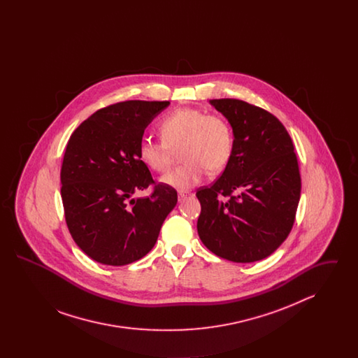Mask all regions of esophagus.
I'll return each mask as SVG.
<instances>
[{
  "label": "esophagus",
  "instance_id": "obj_1",
  "mask_svg": "<svg viewBox=\"0 0 358 358\" xmlns=\"http://www.w3.org/2000/svg\"><path fill=\"white\" fill-rule=\"evenodd\" d=\"M192 196H193V193H190L187 190H181V192H178V201H184V200H187V199L192 197Z\"/></svg>",
  "mask_w": 358,
  "mask_h": 358
}]
</instances>
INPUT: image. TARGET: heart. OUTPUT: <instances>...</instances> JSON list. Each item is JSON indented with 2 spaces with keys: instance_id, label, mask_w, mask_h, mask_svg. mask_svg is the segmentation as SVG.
<instances>
[{
  "instance_id": "heart-1",
  "label": "heart",
  "mask_w": 358,
  "mask_h": 358,
  "mask_svg": "<svg viewBox=\"0 0 358 358\" xmlns=\"http://www.w3.org/2000/svg\"><path fill=\"white\" fill-rule=\"evenodd\" d=\"M162 141L143 138L138 145L139 159L154 171L171 164V152L180 146L181 166L168 171L161 181L168 187L187 189L204 180L206 171L227 168L234 153V131L228 120L194 107H181L159 122Z\"/></svg>"
}]
</instances>
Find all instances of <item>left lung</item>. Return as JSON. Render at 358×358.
Masks as SVG:
<instances>
[{"label": "left lung", "mask_w": 358, "mask_h": 358, "mask_svg": "<svg viewBox=\"0 0 358 358\" xmlns=\"http://www.w3.org/2000/svg\"><path fill=\"white\" fill-rule=\"evenodd\" d=\"M210 104L232 126L234 153L220 178L196 193L197 232L215 255L252 263L287 238L301 197V174L286 127L271 113L238 99Z\"/></svg>", "instance_id": "1"}]
</instances>
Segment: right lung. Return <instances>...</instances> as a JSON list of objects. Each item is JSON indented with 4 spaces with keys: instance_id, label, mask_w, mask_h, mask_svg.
<instances>
[{
    "instance_id": "obj_1",
    "label": "right lung",
    "mask_w": 358,
    "mask_h": 358,
    "mask_svg": "<svg viewBox=\"0 0 358 358\" xmlns=\"http://www.w3.org/2000/svg\"><path fill=\"white\" fill-rule=\"evenodd\" d=\"M169 104L115 103L69 136L60 171L66 222L78 247L98 263L124 266L143 257L177 204L176 189L155 184L138 155L145 129ZM150 185L149 198L131 197Z\"/></svg>"
}]
</instances>
